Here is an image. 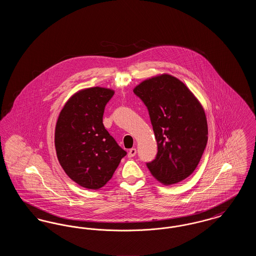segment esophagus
Masks as SVG:
<instances>
[{"label": "esophagus", "mask_w": 256, "mask_h": 256, "mask_svg": "<svg viewBox=\"0 0 256 256\" xmlns=\"http://www.w3.org/2000/svg\"><path fill=\"white\" fill-rule=\"evenodd\" d=\"M135 154H136V148H130V150H128V156L130 158H132L135 156Z\"/></svg>", "instance_id": "obj_1"}]
</instances>
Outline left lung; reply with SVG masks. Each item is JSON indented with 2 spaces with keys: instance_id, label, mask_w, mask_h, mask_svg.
Masks as SVG:
<instances>
[{
  "instance_id": "left-lung-1",
  "label": "left lung",
  "mask_w": 256,
  "mask_h": 256,
  "mask_svg": "<svg viewBox=\"0 0 256 256\" xmlns=\"http://www.w3.org/2000/svg\"><path fill=\"white\" fill-rule=\"evenodd\" d=\"M146 104L158 154L146 167L159 182L172 185L196 170L208 140L206 112L189 88L176 76L162 74L134 89Z\"/></svg>"
}]
</instances>
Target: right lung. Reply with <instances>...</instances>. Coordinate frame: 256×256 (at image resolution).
<instances>
[{
  "mask_svg": "<svg viewBox=\"0 0 256 256\" xmlns=\"http://www.w3.org/2000/svg\"><path fill=\"white\" fill-rule=\"evenodd\" d=\"M114 91L91 87L78 91L60 113L54 146L67 176L87 189H98L112 178L126 154L102 124L104 111Z\"/></svg>",
  "mask_w": 256,
  "mask_h": 256,
  "instance_id": "obj_1",
  "label": "right lung"
}]
</instances>
